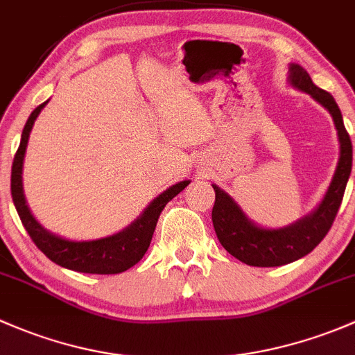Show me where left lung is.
<instances>
[{"mask_svg":"<svg viewBox=\"0 0 355 355\" xmlns=\"http://www.w3.org/2000/svg\"><path fill=\"white\" fill-rule=\"evenodd\" d=\"M288 71L292 85L301 89L302 92H308L330 111L340 140V159L334 181L318 210L297 224L279 231H270L251 224L241 208L232 202L231 196L214 186L215 205L211 208V222L215 234L227 253L251 266L287 265L311 253L334 225L352 169V141L343 126L342 112L335 98L327 90L314 85L308 71L299 64H291Z\"/></svg>","mask_w":355,"mask_h":355,"instance_id":"obj_1","label":"left lung"}]
</instances>
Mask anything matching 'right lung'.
<instances>
[{
	"label": "right lung",
	"mask_w": 355,
	"mask_h": 355,
	"mask_svg": "<svg viewBox=\"0 0 355 355\" xmlns=\"http://www.w3.org/2000/svg\"><path fill=\"white\" fill-rule=\"evenodd\" d=\"M47 104L42 102L41 105L32 111L28 116L27 123H25L24 131H21V141L15 153L13 166H12V196L15 208L18 211L21 224H24L25 231L28 232L31 239L34 241L35 246L46 254L51 261L56 265L64 266L68 270H75V272L82 273H97V275H112V273H121L124 270L131 268L137 265L144 254L147 253L150 241L155 231L157 220H159L160 214H162L164 207L179 195L189 181H182L174 184L167 191H164L159 198H155L148 205L147 210L144 211L138 220L123 232L116 234V236L104 237V239L97 241H67L61 237L54 236V234L44 231L41 225L37 224L34 217H32L31 210H28L27 203H25L24 189H21V164H24L25 148H27L28 135H31L32 126H34L35 118L39 112L42 111L44 105Z\"/></svg>",
	"instance_id": "right-lung-1"
}]
</instances>
